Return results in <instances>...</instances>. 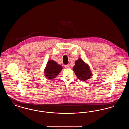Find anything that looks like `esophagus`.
I'll list each match as a JSON object with an SVG mask.
<instances>
[{"instance_id":"34e87169","label":"esophagus","mask_w":129,"mask_h":129,"mask_svg":"<svg viewBox=\"0 0 129 129\" xmlns=\"http://www.w3.org/2000/svg\"><path fill=\"white\" fill-rule=\"evenodd\" d=\"M65 68H66V69H68V68H69V65H65Z\"/></svg>"}]
</instances>
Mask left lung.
Wrapping results in <instances>:
<instances>
[{
	"mask_svg": "<svg viewBox=\"0 0 129 129\" xmlns=\"http://www.w3.org/2000/svg\"><path fill=\"white\" fill-rule=\"evenodd\" d=\"M73 70L77 78L82 81L87 80L92 76L89 66L81 58L75 61Z\"/></svg>",
	"mask_w": 129,
	"mask_h": 129,
	"instance_id": "1",
	"label": "left lung"
}]
</instances>
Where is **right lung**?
I'll return each mask as SVG.
<instances>
[{
    "label": "right lung",
    "mask_w": 129,
    "mask_h": 129,
    "mask_svg": "<svg viewBox=\"0 0 129 129\" xmlns=\"http://www.w3.org/2000/svg\"><path fill=\"white\" fill-rule=\"evenodd\" d=\"M62 69L61 66L58 65L55 61L49 60L44 70V74L46 77L49 79L55 78Z\"/></svg>",
    "instance_id": "1"
}]
</instances>
